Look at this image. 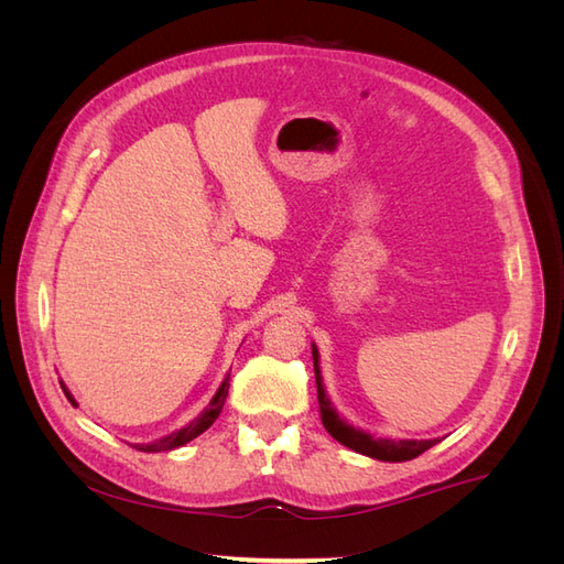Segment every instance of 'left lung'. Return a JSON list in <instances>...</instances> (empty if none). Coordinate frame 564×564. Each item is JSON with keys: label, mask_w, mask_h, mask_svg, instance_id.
I'll return each instance as SVG.
<instances>
[{"label": "left lung", "mask_w": 564, "mask_h": 564, "mask_svg": "<svg viewBox=\"0 0 564 564\" xmlns=\"http://www.w3.org/2000/svg\"><path fill=\"white\" fill-rule=\"evenodd\" d=\"M313 365H315V381H317V402H319V414H322V423L327 433L346 445L352 452H360L365 456L379 458V460H412L419 454H423L425 449H431L437 440H377L371 437L369 433L352 429L350 423H346L344 419H338L336 409L332 406L329 398L324 395V386H322V377H319V355L317 348L313 346Z\"/></svg>", "instance_id": "obj_1"}]
</instances>
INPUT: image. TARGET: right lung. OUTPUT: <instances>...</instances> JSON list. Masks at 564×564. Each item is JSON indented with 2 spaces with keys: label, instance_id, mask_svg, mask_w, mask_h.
Segmentation results:
<instances>
[{
  "label": "right lung",
  "instance_id": "obj_1",
  "mask_svg": "<svg viewBox=\"0 0 564 564\" xmlns=\"http://www.w3.org/2000/svg\"><path fill=\"white\" fill-rule=\"evenodd\" d=\"M228 388H230V383L226 379L224 383H220V388L216 390V395L212 398L207 409H204V412L197 419H193L191 423H187L185 429H181V431H176L172 435H166V437H162L158 442H150V445H135V449H141V452H169V449H176V447L187 445V442L195 440L197 435H202L218 419L220 409H224L226 398H228ZM65 395H67V400H73L70 392H67V390H65Z\"/></svg>",
  "mask_w": 564,
  "mask_h": 564
}]
</instances>
